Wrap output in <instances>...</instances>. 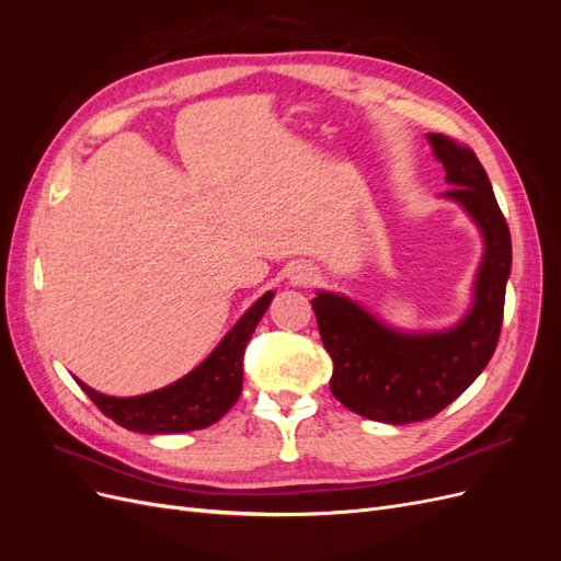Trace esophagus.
Segmentation results:
<instances>
[{
	"label": "esophagus",
	"mask_w": 561,
	"mask_h": 561,
	"mask_svg": "<svg viewBox=\"0 0 561 561\" xmlns=\"http://www.w3.org/2000/svg\"><path fill=\"white\" fill-rule=\"evenodd\" d=\"M316 280V268L309 264H297L290 268V283L295 287H309Z\"/></svg>",
	"instance_id": "obj_1"
}]
</instances>
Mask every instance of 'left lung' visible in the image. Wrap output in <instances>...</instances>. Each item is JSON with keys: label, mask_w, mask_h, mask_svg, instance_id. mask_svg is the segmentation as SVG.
<instances>
[{"label": "left lung", "mask_w": 561, "mask_h": 561, "mask_svg": "<svg viewBox=\"0 0 561 561\" xmlns=\"http://www.w3.org/2000/svg\"><path fill=\"white\" fill-rule=\"evenodd\" d=\"M451 190L480 229L484 252L468 311L445 330H400L346 295L318 290L313 311L334 371L332 396L371 421L414 423L443 412L482 375L499 344L513 243L486 171L472 149L439 133L426 135Z\"/></svg>", "instance_id": "8db88e82"}]
</instances>
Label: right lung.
Returning a JSON list of instances; mask_svg holds the SVG:
<instances>
[{
	"instance_id": "obj_1",
	"label": "right lung",
	"mask_w": 561,
	"mask_h": 561,
	"mask_svg": "<svg viewBox=\"0 0 561 561\" xmlns=\"http://www.w3.org/2000/svg\"><path fill=\"white\" fill-rule=\"evenodd\" d=\"M274 293H264L225 334L222 342L190 375L145 396L114 398L77 379L98 410L133 433L175 435L213 426L222 419L243 388V353Z\"/></svg>"
}]
</instances>
